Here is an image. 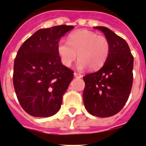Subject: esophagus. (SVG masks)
I'll use <instances>...</instances> for the list:
<instances>
[{
    "label": "esophagus",
    "instance_id": "1",
    "mask_svg": "<svg viewBox=\"0 0 146 146\" xmlns=\"http://www.w3.org/2000/svg\"><path fill=\"white\" fill-rule=\"evenodd\" d=\"M73 75H74V76H75L76 78H82V74L78 73H73Z\"/></svg>",
    "mask_w": 146,
    "mask_h": 146
}]
</instances>
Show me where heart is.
<instances>
[{
	"label": "heart",
	"instance_id": "obj_1",
	"mask_svg": "<svg viewBox=\"0 0 146 146\" xmlns=\"http://www.w3.org/2000/svg\"><path fill=\"white\" fill-rule=\"evenodd\" d=\"M67 41L62 39L57 45V51L62 63L70 67L76 58L77 69L79 70L90 67L99 69L106 62L110 52V43L106 37L98 35L87 29L78 30L70 34Z\"/></svg>",
	"mask_w": 146,
	"mask_h": 146
}]
</instances>
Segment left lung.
Here are the masks:
<instances>
[{
    "label": "left lung",
    "mask_w": 146,
    "mask_h": 146,
    "mask_svg": "<svg viewBox=\"0 0 146 146\" xmlns=\"http://www.w3.org/2000/svg\"><path fill=\"white\" fill-rule=\"evenodd\" d=\"M110 43V52L101 69L83 77L84 107L90 114L109 117L122 110L133 84V57L122 38L105 27H95Z\"/></svg>",
    "instance_id": "8db88e82"
}]
</instances>
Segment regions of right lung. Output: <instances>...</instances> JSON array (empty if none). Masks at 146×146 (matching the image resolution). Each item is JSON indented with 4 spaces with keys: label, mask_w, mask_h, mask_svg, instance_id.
Returning <instances> with one entry per match:
<instances>
[{
    "label": "right lung",
    "mask_w": 146,
    "mask_h": 146,
    "mask_svg": "<svg viewBox=\"0 0 146 146\" xmlns=\"http://www.w3.org/2000/svg\"><path fill=\"white\" fill-rule=\"evenodd\" d=\"M73 28L61 25L38 29L18 50L13 84L21 107L31 116L49 117L61 108L73 72L62 64L57 45Z\"/></svg>",
    "instance_id": "right-lung-1"
}]
</instances>
